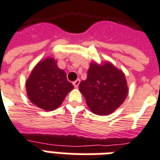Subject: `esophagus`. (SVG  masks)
I'll return each instance as SVG.
<instances>
[{"label": "esophagus", "mask_w": 160, "mask_h": 160, "mask_svg": "<svg viewBox=\"0 0 160 160\" xmlns=\"http://www.w3.org/2000/svg\"><path fill=\"white\" fill-rule=\"evenodd\" d=\"M80 83V80H79V79H78V80H76L75 81H73V85L74 86V87H75V88H77V87H79Z\"/></svg>", "instance_id": "34e87169"}]
</instances>
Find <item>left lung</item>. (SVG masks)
<instances>
[{
  "label": "left lung",
  "mask_w": 160,
  "mask_h": 160,
  "mask_svg": "<svg viewBox=\"0 0 160 160\" xmlns=\"http://www.w3.org/2000/svg\"><path fill=\"white\" fill-rule=\"evenodd\" d=\"M80 92L94 114L106 116L120 107L128 96L123 72L111 62H92L87 78L79 85Z\"/></svg>",
  "instance_id": "left-lung-1"
}]
</instances>
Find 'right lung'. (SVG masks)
<instances>
[{"label":"right lung","mask_w":160,"mask_h":160,"mask_svg":"<svg viewBox=\"0 0 160 160\" xmlns=\"http://www.w3.org/2000/svg\"><path fill=\"white\" fill-rule=\"evenodd\" d=\"M56 60L47 57L34 67L26 80L27 96L33 104L44 111H54L62 104L73 86L60 69Z\"/></svg>","instance_id":"obj_1"}]
</instances>
